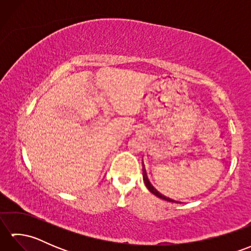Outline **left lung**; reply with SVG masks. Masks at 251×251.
Returning <instances> with one entry per match:
<instances>
[{"mask_svg":"<svg viewBox=\"0 0 251 251\" xmlns=\"http://www.w3.org/2000/svg\"><path fill=\"white\" fill-rule=\"evenodd\" d=\"M143 180H145V183H146V185H147L148 190L150 191L151 193H153L154 195H156L157 197H159V199L165 200V201H172V202H180V201H174V200H172V199H169V197H166L165 195L159 193L158 191H156L155 188H153V185L150 183V181H149V179H148V177H147V173H146V169H145V168H143Z\"/></svg>","mask_w":251,"mask_h":251,"instance_id":"1","label":"left lung"}]
</instances>
